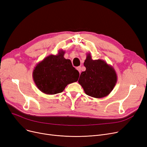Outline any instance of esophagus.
Returning a JSON list of instances; mask_svg holds the SVG:
<instances>
[{"mask_svg": "<svg viewBox=\"0 0 147 147\" xmlns=\"http://www.w3.org/2000/svg\"><path fill=\"white\" fill-rule=\"evenodd\" d=\"M77 69H78V70L79 71V73H81V67H77Z\"/></svg>", "mask_w": 147, "mask_h": 147, "instance_id": "1", "label": "esophagus"}]
</instances>
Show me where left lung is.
Segmentation results:
<instances>
[{
  "label": "left lung",
  "instance_id": "1",
  "mask_svg": "<svg viewBox=\"0 0 147 147\" xmlns=\"http://www.w3.org/2000/svg\"><path fill=\"white\" fill-rule=\"evenodd\" d=\"M86 55V70L81 73L79 83L90 96L101 98L109 95L117 81L114 68L102 59L93 60L90 53Z\"/></svg>",
  "mask_w": 147,
  "mask_h": 147
}]
</instances>
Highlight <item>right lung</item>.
I'll return each mask as SVG.
<instances>
[{
    "mask_svg": "<svg viewBox=\"0 0 147 147\" xmlns=\"http://www.w3.org/2000/svg\"><path fill=\"white\" fill-rule=\"evenodd\" d=\"M65 51L59 50L55 55H50L34 67L33 78L37 88L47 95L61 93L68 84L76 82L79 71L71 61L64 57Z\"/></svg>",
    "mask_w": 147,
    "mask_h": 147,
    "instance_id": "right-lung-1",
    "label": "right lung"
}]
</instances>
